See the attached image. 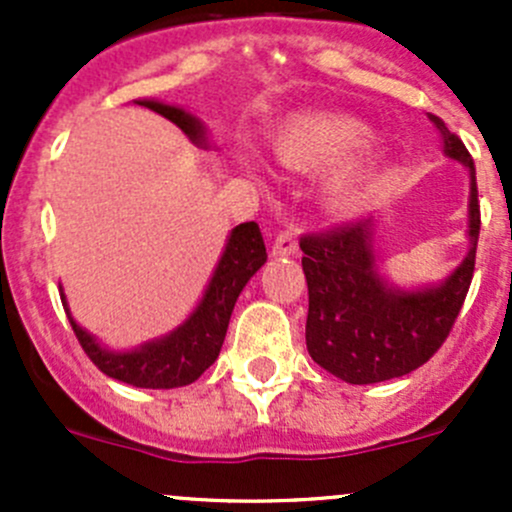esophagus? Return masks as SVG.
Returning <instances> with one entry per match:
<instances>
[{"instance_id": "obj_1", "label": "esophagus", "mask_w": 512, "mask_h": 512, "mask_svg": "<svg viewBox=\"0 0 512 512\" xmlns=\"http://www.w3.org/2000/svg\"><path fill=\"white\" fill-rule=\"evenodd\" d=\"M272 252L275 255H294L297 252V235L294 230H282L280 235L275 237V245H272Z\"/></svg>"}]
</instances>
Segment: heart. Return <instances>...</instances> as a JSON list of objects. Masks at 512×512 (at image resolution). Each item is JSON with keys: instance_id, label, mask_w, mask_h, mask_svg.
I'll return each instance as SVG.
<instances>
[{"instance_id": "obj_1", "label": "heart", "mask_w": 512, "mask_h": 512, "mask_svg": "<svg viewBox=\"0 0 512 512\" xmlns=\"http://www.w3.org/2000/svg\"><path fill=\"white\" fill-rule=\"evenodd\" d=\"M371 141L364 123L344 116H299L287 121L277 131L272 148L285 165L302 170H324L344 163ZM369 185L366 170H352L334 180L332 200L339 208H352L359 203Z\"/></svg>"}]
</instances>
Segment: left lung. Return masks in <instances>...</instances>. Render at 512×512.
<instances>
[{"label":"left lung","mask_w":512,"mask_h":512,"mask_svg":"<svg viewBox=\"0 0 512 512\" xmlns=\"http://www.w3.org/2000/svg\"><path fill=\"white\" fill-rule=\"evenodd\" d=\"M441 131L446 156L471 170V250L438 287L399 292L376 275L371 220L302 235V270L309 289L307 352L322 369L349 384H379L411 374L441 349L466 302L476 270L480 205L476 165L443 118L428 113Z\"/></svg>","instance_id":"1"}]
</instances>
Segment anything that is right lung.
Returning <instances> with one entry per match:
<instances>
[{"instance_id": "obj_1", "label": "right lung", "mask_w": 512, "mask_h": 512, "mask_svg": "<svg viewBox=\"0 0 512 512\" xmlns=\"http://www.w3.org/2000/svg\"><path fill=\"white\" fill-rule=\"evenodd\" d=\"M151 111L168 118L195 143H205V131L198 118L185 113L183 108L165 106L158 101H136ZM267 250L257 223H242L230 232V240L218 262L213 280L205 289L203 302L198 304L188 322L170 332L158 342L143 344L136 352H106L89 332L79 327L69 317L71 329L79 339L86 356L111 379L138 389H175L188 386L218 359L220 347L225 342L227 324H230L232 307L240 297L242 287L252 275L265 265ZM66 304V299H64Z\"/></svg>"}]
</instances>
